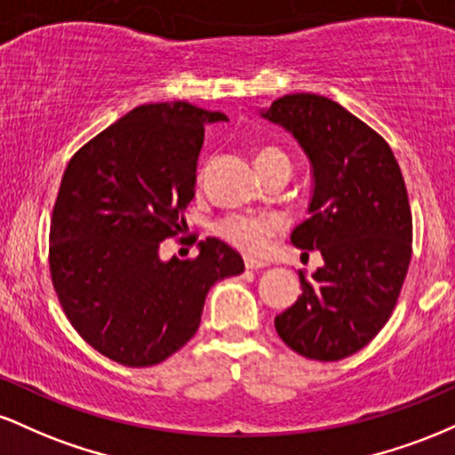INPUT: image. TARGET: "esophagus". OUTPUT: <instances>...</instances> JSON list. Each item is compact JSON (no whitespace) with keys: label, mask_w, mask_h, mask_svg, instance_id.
I'll list each match as a JSON object with an SVG mask.
<instances>
[{"label":"esophagus","mask_w":455,"mask_h":455,"mask_svg":"<svg viewBox=\"0 0 455 455\" xmlns=\"http://www.w3.org/2000/svg\"><path fill=\"white\" fill-rule=\"evenodd\" d=\"M243 263H245V269H263V267H267V263H265V260H257V259H245Z\"/></svg>","instance_id":"34e87169"}]
</instances>
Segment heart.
Returning a JSON list of instances; mask_svg holds the SVG:
<instances>
[{"label": "heart", "mask_w": 455, "mask_h": 455, "mask_svg": "<svg viewBox=\"0 0 455 455\" xmlns=\"http://www.w3.org/2000/svg\"><path fill=\"white\" fill-rule=\"evenodd\" d=\"M254 162H257L260 173L265 175L275 166L289 164V156L278 145H263L254 151ZM275 231H278V220L267 213H233V216H224L213 224V233L218 237L250 257L263 254L269 237Z\"/></svg>", "instance_id": "heart-1"}]
</instances>
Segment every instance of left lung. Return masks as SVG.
<instances>
[{
    "mask_svg": "<svg viewBox=\"0 0 455 455\" xmlns=\"http://www.w3.org/2000/svg\"><path fill=\"white\" fill-rule=\"evenodd\" d=\"M299 140L315 173L310 218L291 233L325 265L299 271V299L275 316L286 347L307 359L338 362L362 351L385 327L412 254L404 177L377 130L316 93H289L263 113Z\"/></svg>",
    "mask_w": 455,
    "mask_h": 455,
    "instance_id": "1",
    "label": "left lung"
}]
</instances>
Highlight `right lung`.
Wrapping results in <instances>:
<instances>
[{"instance_id":"right-lung-1","label":"right lung","mask_w":455,"mask_h":455,"mask_svg":"<svg viewBox=\"0 0 455 455\" xmlns=\"http://www.w3.org/2000/svg\"><path fill=\"white\" fill-rule=\"evenodd\" d=\"M224 119L184 100L140 104L68 162L51 216V280L78 336L113 362H164L196 333L213 282L243 271L216 237L195 259L158 257L186 222L205 126Z\"/></svg>"}]
</instances>
